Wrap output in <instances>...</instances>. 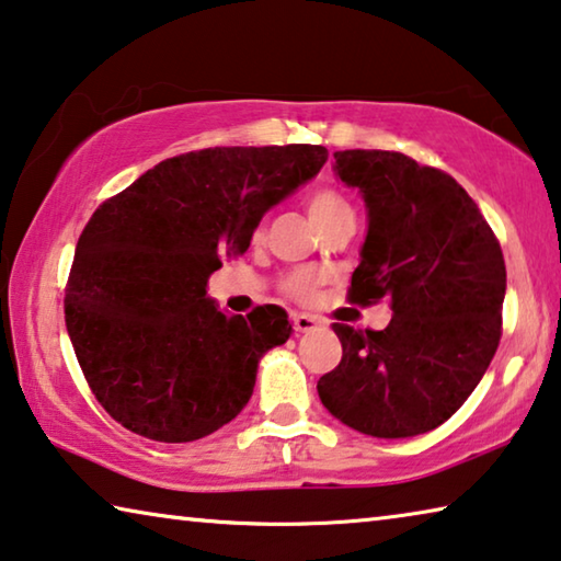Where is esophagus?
Returning <instances> with one entry per match:
<instances>
[{"label":"esophagus","instance_id":"obj_1","mask_svg":"<svg viewBox=\"0 0 561 561\" xmlns=\"http://www.w3.org/2000/svg\"><path fill=\"white\" fill-rule=\"evenodd\" d=\"M319 327V319L309 317V314H297L295 317V329L299 334H307V332H314V329Z\"/></svg>","mask_w":561,"mask_h":561}]
</instances>
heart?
<instances>
[{
	"label": "heart",
	"instance_id": "1",
	"mask_svg": "<svg viewBox=\"0 0 561 561\" xmlns=\"http://www.w3.org/2000/svg\"><path fill=\"white\" fill-rule=\"evenodd\" d=\"M307 211H309V219H312V225L319 229V232H322L327 225H332L334 219L352 215L350 204H346L342 194H336L334 190H317L314 194H309ZM256 237H262V232ZM319 282H322V277H319L317 272L305 270V272L289 274L287 282H284V289H287V295H291L299 301H309L317 295Z\"/></svg>",
	"mask_w": 561,
	"mask_h": 561
}]
</instances>
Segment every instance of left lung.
<instances>
[{"instance_id":"8db88e82","label":"left lung","mask_w":561,"mask_h":561,"mask_svg":"<svg viewBox=\"0 0 561 561\" xmlns=\"http://www.w3.org/2000/svg\"><path fill=\"white\" fill-rule=\"evenodd\" d=\"M334 174L367 207L350 299L392 301L381 332L332 324L340 367L317 381L342 424L379 439L416 437L474 392L502 336V247L474 199L442 169L402 152H334Z\"/></svg>"}]
</instances>
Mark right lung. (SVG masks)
<instances>
[{
    "label": "right lung",
    "mask_w": 561,
    "mask_h": 561,
    "mask_svg": "<svg viewBox=\"0 0 561 561\" xmlns=\"http://www.w3.org/2000/svg\"><path fill=\"white\" fill-rule=\"evenodd\" d=\"M319 145L215 147L164 159L87 221L65 319L106 414L154 442H194L232 422L256 367L289 340L277 305L247 317L207 297L274 204L317 176Z\"/></svg>",
    "instance_id": "1"
}]
</instances>
